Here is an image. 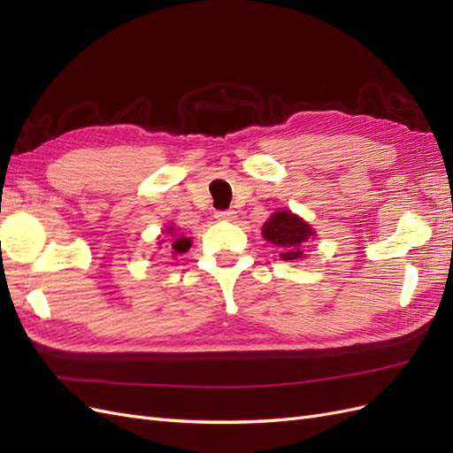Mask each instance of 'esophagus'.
I'll list each match as a JSON object with an SVG mask.
<instances>
[{
	"label": "esophagus",
	"mask_w": 453,
	"mask_h": 453,
	"mask_svg": "<svg viewBox=\"0 0 453 453\" xmlns=\"http://www.w3.org/2000/svg\"><path fill=\"white\" fill-rule=\"evenodd\" d=\"M215 217L219 221H234L236 219V211L234 210H226V211H217Z\"/></svg>",
	"instance_id": "34e87169"
}]
</instances>
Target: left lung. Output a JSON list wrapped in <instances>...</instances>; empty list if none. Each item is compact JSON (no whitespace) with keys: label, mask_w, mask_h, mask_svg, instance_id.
<instances>
[{"label":"left lung","mask_w":453,"mask_h":453,"mask_svg":"<svg viewBox=\"0 0 453 453\" xmlns=\"http://www.w3.org/2000/svg\"><path fill=\"white\" fill-rule=\"evenodd\" d=\"M313 234L310 225L298 219L291 211L273 213L263 226V238L281 248L280 257L283 260H296L303 257V243Z\"/></svg>","instance_id":"obj_1"}]
</instances>
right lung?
<instances>
[{"mask_svg": "<svg viewBox=\"0 0 453 453\" xmlns=\"http://www.w3.org/2000/svg\"><path fill=\"white\" fill-rule=\"evenodd\" d=\"M168 230H173V228L170 226ZM172 248H173V251H175V253H185V251L190 248V240H187V238H180V240H175V242H173V245H172Z\"/></svg>", "mask_w": 453, "mask_h": 453, "instance_id": "obj_1", "label": "right lung"}]
</instances>
